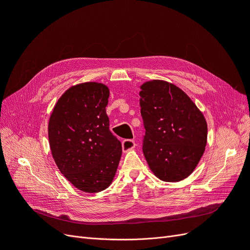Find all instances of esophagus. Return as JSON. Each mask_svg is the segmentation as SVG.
I'll return each instance as SVG.
<instances>
[{
  "label": "esophagus",
  "instance_id": "34e87169",
  "mask_svg": "<svg viewBox=\"0 0 250 250\" xmlns=\"http://www.w3.org/2000/svg\"><path fill=\"white\" fill-rule=\"evenodd\" d=\"M135 148V142L133 140H124L122 142V149L124 152H128Z\"/></svg>",
  "mask_w": 250,
  "mask_h": 250
}]
</instances>
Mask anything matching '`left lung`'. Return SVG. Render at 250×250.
Masks as SVG:
<instances>
[{
    "mask_svg": "<svg viewBox=\"0 0 250 250\" xmlns=\"http://www.w3.org/2000/svg\"><path fill=\"white\" fill-rule=\"evenodd\" d=\"M140 88L146 129L144 155L157 178L177 183L191 175L204 153L207 120L191 98L173 83L154 79Z\"/></svg>",
    "mask_w": 250,
    "mask_h": 250,
    "instance_id": "8db88e82",
    "label": "left lung"
}]
</instances>
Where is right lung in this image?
Instances as JSON below:
<instances>
[{
	"instance_id": "add662e5",
	"label": "right lung",
	"mask_w": 250,
	"mask_h": 250,
	"mask_svg": "<svg viewBox=\"0 0 250 250\" xmlns=\"http://www.w3.org/2000/svg\"><path fill=\"white\" fill-rule=\"evenodd\" d=\"M109 88L83 82L67 88L49 119L51 153L59 171L78 190L107 188L122 155L121 142L109 130L106 109Z\"/></svg>"
}]
</instances>
